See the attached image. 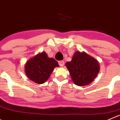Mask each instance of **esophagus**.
<instances>
[{
    "mask_svg": "<svg viewBox=\"0 0 120 120\" xmlns=\"http://www.w3.org/2000/svg\"><path fill=\"white\" fill-rule=\"evenodd\" d=\"M59 65L61 67H63L64 65V61H59Z\"/></svg>",
    "mask_w": 120,
    "mask_h": 120,
    "instance_id": "esophagus-1",
    "label": "esophagus"
}]
</instances>
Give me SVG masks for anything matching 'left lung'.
<instances>
[{"instance_id":"1","label":"left lung","mask_w":120,"mask_h":120,"mask_svg":"<svg viewBox=\"0 0 120 120\" xmlns=\"http://www.w3.org/2000/svg\"><path fill=\"white\" fill-rule=\"evenodd\" d=\"M75 85L85 86L92 82L100 71L98 61L85 52L76 51L71 61L65 64Z\"/></svg>"}]
</instances>
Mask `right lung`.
<instances>
[{
  "mask_svg": "<svg viewBox=\"0 0 120 120\" xmlns=\"http://www.w3.org/2000/svg\"><path fill=\"white\" fill-rule=\"evenodd\" d=\"M59 67L53 58L42 52L29 59L25 64V74L28 78L37 84L45 83L55 67Z\"/></svg>",
  "mask_w": 120,
  "mask_h": 120,
  "instance_id": "obj_1",
  "label": "right lung"
}]
</instances>
